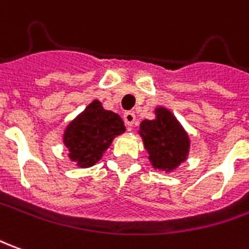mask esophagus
<instances>
[{
  "instance_id": "esophagus-1",
  "label": "esophagus",
  "mask_w": 249,
  "mask_h": 249,
  "mask_svg": "<svg viewBox=\"0 0 249 249\" xmlns=\"http://www.w3.org/2000/svg\"><path fill=\"white\" fill-rule=\"evenodd\" d=\"M135 120H136V114L133 112L128 110V112L124 113V123L128 128H130L132 125L135 124Z\"/></svg>"
}]
</instances>
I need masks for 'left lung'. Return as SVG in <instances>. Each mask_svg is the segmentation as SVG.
I'll return each mask as SVG.
<instances>
[{"instance_id": "8db88e82", "label": "left lung", "mask_w": 249, "mask_h": 249, "mask_svg": "<svg viewBox=\"0 0 249 249\" xmlns=\"http://www.w3.org/2000/svg\"><path fill=\"white\" fill-rule=\"evenodd\" d=\"M140 135L155 168L171 171L185 160L189 152V136L171 112L156 109V119L144 120Z\"/></svg>"}]
</instances>
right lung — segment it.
Instances as JSON below:
<instances>
[{
	"label": "right lung",
	"instance_id": "add662e5",
	"mask_svg": "<svg viewBox=\"0 0 249 249\" xmlns=\"http://www.w3.org/2000/svg\"><path fill=\"white\" fill-rule=\"evenodd\" d=\"M125 130L119 114L105 110L100 101H93L64 132L69 156L79 167L94 166L113 139Z\"/></svg>",
	"mask_w": 249,
	"mask_h": 249
}]
</instances>
